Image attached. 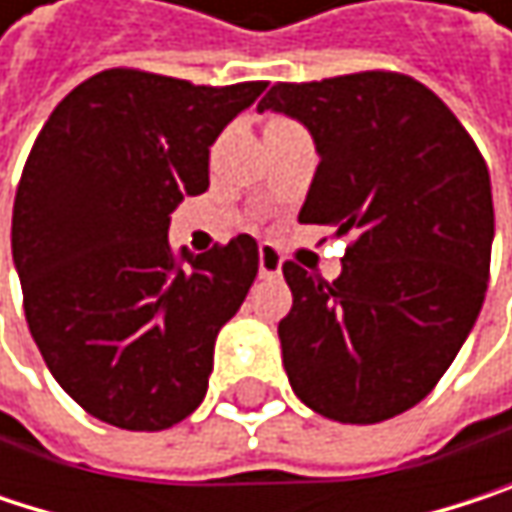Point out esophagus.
I'll return each mask as SVG.
<instances>
[{
    "mask_svg": "<svg viewBox=\"0 0 512 512\" xmlns=\"http://www.w3.org/2000/svg\"><path fill=\"white\" fill-rule=\"evenodd\" d=\"M257 269H260V278H275L281 275V255L275 246L269 243H260V252H257Z\"/></svg>",
    "mask_w": 512,
    "mask_h": 512,
    "instance_id": "obj_1",
    "label": "esophagus"
}]
</instances>
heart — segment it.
<instances>
[{
	"mask_svg": "<svg viewBox=\"0 0 512 512\" xmlns=\"http://www.w3.org/2000/svg\"><path fill=\"white\" fill-rule=\"evenodd\" d=\"M287 124H293V121H287V118H272L266 130H275V127H287Z\"/></svg>",
	"mask_w": 512,
	"mask_h": 512,
	"instance_id": "obj_1",
	"label": "heart"
}]
</instances>
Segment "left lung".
Returning a JSON list of instances; mask_svg holds the SVG:
<instances>
[{"mask_svg":"<svg viewBox=\"0 0 512 512\" xmlns=\"http://www.w3.org/2000/svg\"><path fill=\"white\" fill-rule=\"evenodd\" d=\"M257 109L314 136L299 222L350 237L335 281L281 266L287 379L332 421H388L436 388L480 314L495 234L486 159L442 97L394 70L275 82Z\"/></svg>","mask_w":512,"mask_h":512,"instance_id":"8db88e82","label":"left lung"}]
</instances>
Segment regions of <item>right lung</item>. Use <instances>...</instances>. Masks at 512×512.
Returning a JSON list of instances; mask_svg holds the SVG:
<instances>
[{
	"label": "right lung",
	"instance_id": "right-lung-1",
	"mask_svg": "<svg viewBox=\"0 0 512 512\" xmlns=\"http://www.w3.org/2000/svg\"><path fill=\"white\" fill-rule=\"evenodd\" d=\"M263 88L109 67L52 109L29 151L11 219L26 323L55 382L112 427L168 430L207 394L257 243L174 252L168 216L207 192L210 145Z\"/></svg>",
	"mask_w": 512,
	"mask_h": 512
}]
</instances>
